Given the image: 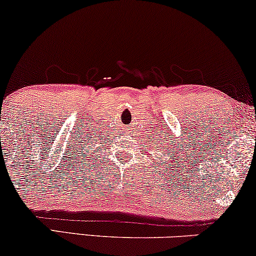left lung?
<instances>
[{
	"label": "left lung",
	"instance_id": "1",
	"mask_svg": "<svg viewBox=\"0 0 256 256\" xmlns=\"http://www.w3.org/2000/svg\"><path fill=\"white\" fill-rule=\"evenodd\" d=\"M155 144H156V143H155ZM158 148H160V146H158ZM162 148H163V146H162ZM160 152H162V150H160ZM166 154H168V155H170V150H169V148H168V152H164V154H163V155L164 156H166ZM171 157V156H170ZM171 158H172V157H171Z\"/></svg>",
	"mask_w": 256,
	"mask_h": 256
}]
</instances>
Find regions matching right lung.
Instances as JSON below:
<instances>
[{
    "mask_svg": "<svg viewBox=\"0 0 256 256\" xmlns=\"http://www.w3.org/2000/svg\"><path fill=\"white\" fill-rule=\"evenodd\" d=\"M88 152H90V150H88Z\"/></svg>",
    "mask_w": 256,
    "mask_h": 256,
    "instance_id": "1",
    "label": "right lung"
}]
</instances>
